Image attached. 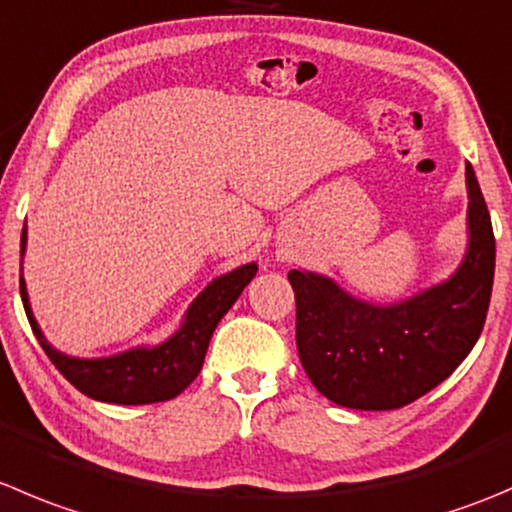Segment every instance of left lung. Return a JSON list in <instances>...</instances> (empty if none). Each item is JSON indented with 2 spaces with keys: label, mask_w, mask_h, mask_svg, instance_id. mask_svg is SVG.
Wrapping results in <instances>:
<instances>
[{
  "label": "left lung",
  "mask_w": 512,
  "mask_h": 512,
  "mask_svg": "<svg viewBox=\"0 0 512 512\" xmlns=\"http://www.w3.org/2000/svg\"><path fill=\"white\" fill-rule=\"evenodd\" d=\"M468 245L445 280L395 302L355 297L332 277L290 270L297 352L335 405L398 410L438 388L483 332L495 275V237L478 177L465 162Z\"/></svg>",
  "instance_id": "left-lung-1"
}]
</instances>
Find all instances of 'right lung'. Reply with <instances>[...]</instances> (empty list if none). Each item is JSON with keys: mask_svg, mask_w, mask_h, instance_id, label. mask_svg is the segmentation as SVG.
<instances>
[{"mask_svg": "<svg viewBox=\"0 0 512 512\" xmlns=\"http://www.w3.org/2000/svg\"><path fill=\"white\" fill-rule=\"evenodd\" d=\"M24 252H27V222L22 230V260ZM255 275L257 262H247V265L215 277L190 302L180 327L170 337L157 345H137L107 357H74L57 350L44 337L42 327L34 317L24 277H19V292H22L24 312H27V320L39 345L79 393L99 400V403L150 405L177 398L200 375L217 322L227 315V310L235 305L237 297Z\"/></svg>", "mask_w": 512, "mask_h": 512, "instance_id": "add662e5", "label": "right lung"}]
</instances>
